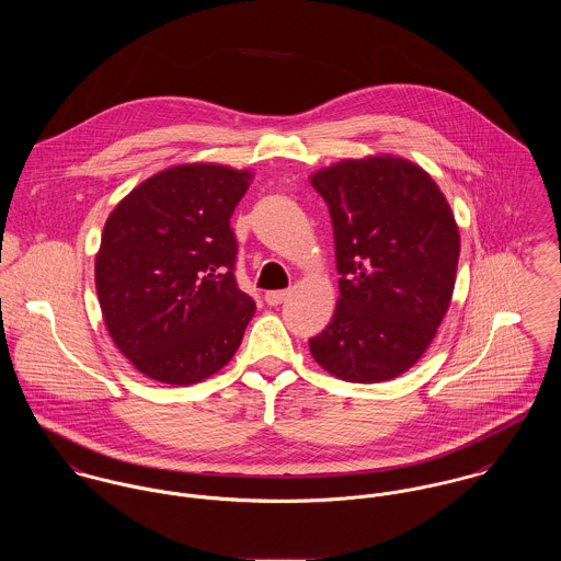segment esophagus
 Returning a JSON list of instances; mask_svg holds the SVG:
<instances>
[{"label":"esophagus","mask_w":561,"mask_h":561,"mask_svg":"<svg viewBox=\"0 0 561 561\" xmlns=\"http://www.w3.org/2000/svg\"><path fill=\"white\" fill-rule=\"evenodd\" d=\"M289 296V291L287 289H276V291H267L265 294V302L270 305V307H278L285 298Z\"/></svg>","instance_id":"esophagus-1"}]
</instances>
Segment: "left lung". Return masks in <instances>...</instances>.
Segmentation results:
<instances>
[{"mask_svg": "<svg viewBox=\"0 0 561 561\" xmlns=\"http://www.w3.org/2000/svg\"><path fill=\"white\" fill-rule=\"evenodd\" d=\"M334 236L339 302L309 339L313 358L347 382L410 369L445 318L460 256L454 214L432 176L400 158L345 160L316 172Z\"/></svg>", "mask_w": 561, "mask_h": 561, "instance_id": "8db88e82", "label": "left lung"}]
</instances>
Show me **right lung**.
Masks as SVG:
<instances>
[{
  "label": "right lung",
  "mask_w": 561,
  "mask_h": 561,
  "mask_svg": "<svg viewBox=\"0 0 561 561\" xmlns=\"http://www.w3.org/2000/svg\"><path fill=\"white\" fill-rule=\"evenodd\" d=\"M250 172L183 163L153 174L110 214L94 263L116 347L163 385H194L238 352L254 300L236 280L231 216Z\"/></svg>",
  "instance_id": "1"
}]
</instances>
